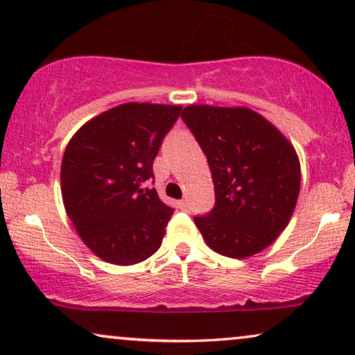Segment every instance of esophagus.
<instances>
[{
	"label": "esophagus",
	"instance_id": "esophagus-1",
	"mask_svg": "<svg viewBox=\"0 0 355 355\" xmlns=\"http://www.w3.org/2000/svg\"><path fill=\"white\" fill-rule=\"evenodd\" d=\"M179 207H181V211H189V207H191L189 199H182V200H179Z\"/></svg>",
	"mask_w": 355,
	"mask_h": 355
}]
</instances>
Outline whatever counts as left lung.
I'll use <instances>...</instances> for the list:
<instances>
[{
	"mask_svg": "<svg viewBox=\"0 0 355 355\" xmlns=\"http://www.w3.org/2000/svg\"><path fill=\"white\" fill-rule=\"evenodd\" d=\"M181 118L212 173L216 205L194 217L205 243L230 258L265 250L298 200L301 169L293 144L250 108L189 105Z\"/></svg>",
	"mask_w": 355,
	"mask_h": 355,
	"instance_id": "1",
	"label": "left lung"
}]
</instances>
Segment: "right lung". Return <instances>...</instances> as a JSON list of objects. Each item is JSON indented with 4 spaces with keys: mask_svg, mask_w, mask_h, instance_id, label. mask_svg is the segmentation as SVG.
Returning a JSON list of instances; mask_svg holds the SVG:
<instances>
[{
    "mask_svg": "<svg viewBox=\"0 0 355 355\" xmlns=\"http://www.w3.org/2000/svg\"><path fill=\"white\" fill-rule=\"evenodd\" d=\"M179 115V105H118L87 121L65 148V212L108 263H139L161 247L174 211L144 184L155 178L153 161Z\"/></svg>",
    "mask_w": 355,
    "mask_h": 355,
    "instance_id": "add662e5",
    "label": "right lung"
}]
</instances>
